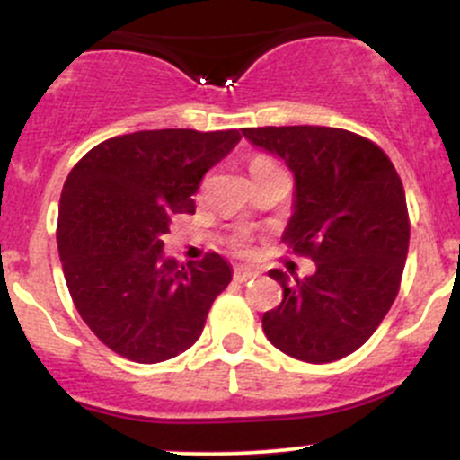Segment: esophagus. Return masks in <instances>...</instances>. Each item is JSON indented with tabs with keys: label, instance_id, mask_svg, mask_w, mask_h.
Segmentation results:
<instances>
[{
	"label": "esophagus",
	"instance_id": "obj_1",
	"mask_svg": "<svg viewBox=\"0 0 460 460\" xmlns=\"http://www.w3.org/2000/svg\"><path fill=\"white\" fill-rule=\"evenodd\" d=\"M257 277L255 270H251V268H244V266H235L234 268V279L237 283H246V281H252V279Z\"/></svg>",
	"mask_w": 460,
	"mask_h": 460
}]
</instances>
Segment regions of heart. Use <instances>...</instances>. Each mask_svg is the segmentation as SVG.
<instances>
[{"instance_id":"heart-1","label":"heart","mask_w":460,"mask_h":460,"mask_svg":"<svg viewBox=\"0 0 460 460\" xmlns=\"http://www.w3.org/2000/svg\"><path fill=\"white\" fill-rule=\"evenodd\" d=\"M266 166H274V162L270 160V157L257 155V157H252V160H251V171H257V168H266ZM229 244H231V248H235V251H244V248L248 246V235L246 234H235L229 240Z\"/></svg>"}]
</instances>
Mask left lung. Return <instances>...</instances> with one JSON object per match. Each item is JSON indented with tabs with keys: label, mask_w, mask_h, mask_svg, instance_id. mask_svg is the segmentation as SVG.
Here are the masks:
<instances>
[{
	"label": "left lung",
	"mask_w": 460,
	"mask_h": 460,
	"mask_svg": "<svg viewBox=\"0 0 460 460\" xmlns=\"http://www.w3.org/2000/svg\"><path fill=\"white\" fill-rule=\"evenodd\" d=\"M244 138L294 172V214L283 242L315 263L311 277L270 270L283 300L263 332L285 355L331 363L361 348L398 296L409 252L400 175L381 146L337 128H246Z\"/></svg>",
	"instance_id": "obj_1"
}]
</instances>
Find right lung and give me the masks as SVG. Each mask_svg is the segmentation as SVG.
<instances>
[{
	"label": "right lung",
	"mask_w": 460,
	"mask_h": 460,
	"mask_svg": "<svg viewBox=\"0 0 460 460\" xmlns=\"http://www.w3.org/2000/svg\"><path fill=\"white\" fill-rule=\"evenodd\" d=\"M240 131L153 129L103 140L68 172L58 252L73 303L99 340L136 363L188 350L231 281L218 252L179 266L162 252L179 214H194L205 172Z\"/></svg>",
	"instance_id": "obj_1"
}]
</instances>
